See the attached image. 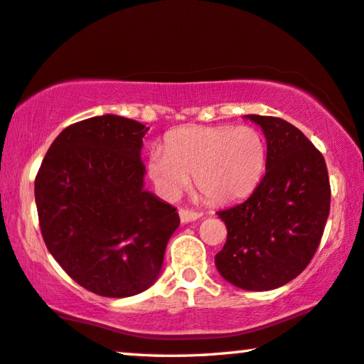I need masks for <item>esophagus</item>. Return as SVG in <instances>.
Listing matches in <instances>:
<instances>
[{"label":"esophagus","mask_w":364,"mask_h":364,"mask_svg":"<svg viewBox=\"0 0 364 364\" xmlns=\"http://www.w3.org/2000/svg\"><path fill=\"white\" fill-rule=\"evenodd\" d=\"M201 216H203V213H200V211L186 210V208H181V210H179V220H181V223L196 221V220H200Z\"/></svg>","instance_id":"34e87169"}]
</instances>
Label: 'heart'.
Segmentation results:
<instances>
[{
	"instance_id": "b5f03b06",
	"label": "heart",
	"mask_w": 364,
	"mask_h": 364,
	"mask_svg": "<svg viewBox=\"0 0 364 364\" xmlns=\"http://www.w3.org/2000/svg\"><path fill=\"white\" fill-rule=\"evenodd\" d=\"M264 163V139L253 126H186L168 134L164 149L149 154L148 173L169 200L195 176L208 200L228 203L253 191Z\"/></svg>"
}]
</instances>
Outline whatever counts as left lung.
<instances>
[{"mask_svg":"<svg viewBox=\"0 0 364 364\" xmlns=\"http://www.w3.org/2000/svg\"><path fill=\"white\" fill-rule=\"evenodd\" d=\"M263 129L266 173L245 201L218 211L228 238L215 256L220 274L246 291H269L309 264L329 215L323 154L296 126L273 116L246 114Z\"/></svg>","mask_w":364,"mask_h":364,"instance_id":"8db88e82","label":"left lung"}]
</instances>
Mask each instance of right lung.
Returning a JSON list of instances; mask_svg holds the SVG:
<instances>
[{
    "label": "right lung",
    "mask_w": 364,
    "mask_h": 364,
    "mask_svg": "<svg viewBox=\"0 0 364 364\" xmlns=\"http://www.w3.org/2000/svg\"><path fill=\"white\" fill-rule=\"evenodd\" d=\"M146 126L93 116L58 134L35 181L46 248L91 293L126 298L159 278L176 208L144 190Z\"/></svg>",
    "instance_id": "right-lung-1"
}]
</instances>
